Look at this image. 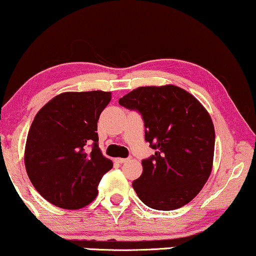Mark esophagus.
I'll use <instances>...</instances> for the list:
<instances>
[{"label":"esophagus","mask_w":256,"mask_h":256,"mask_svg":"<svg viewBox=\"0 0 256 256\" xmlns=\"http://www.w3.org/2000/svg\"><path fill=\"white\" fill-rule=\"evenodd\" d=\"M116 162L118 163H126V162H128L131 160V158H116Z\"/></svg>","instance_id":"esophagus-1"}]
</instances>
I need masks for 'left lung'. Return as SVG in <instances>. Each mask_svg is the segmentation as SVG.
<instances>
[{
  "label": "left lung",
  "instance_id": "1",
  "mask_svg": "<svg viewBox=\"0 0 256 256\" xmlns=\"http://www.w3.org/2000/svg\"><path fill=\"white\" fill-rule=\"evenodd\" d=\"M119 104L140 113L146 140L155 150L142 161L143 173L132 182L138 198L162 211L188 204L212 170L214 128L208 110L173 84L140 87L120 98Z\"/></svg>",
  "mask_w": 256,
  "mask_h": 256
}]
</instances>
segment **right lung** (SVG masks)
Returning <instances> with one entry per match:
<instances>
[{
	"label": "right lung",
	"mask_w": 256,
	"mask_h": 256,
	"mask_svg": "<svg viewBox=\"0 0 256 256\" xmlns=\"http://www.w3.org/2000/svg\"><path fill=\"white\" fill-rule=\"evenodd\" d=\"M110 98V92H66L34 116L24 167L34 188L52 205L78 210L90 204L102 175L113 167L98 148L96 132L98 116Z\"/></svg>",
	"instance_id": "right-lung-1"
}]
</instances>
